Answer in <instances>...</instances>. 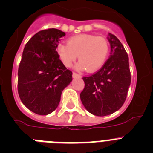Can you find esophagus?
Returning <instances> with one entry per match:
<instances>
[{"label": "esophagus", "instance_id": "esophagus-1", "mask_svg": "<svg viewBox=\"0 0 153 153\" xmlns=\"http://www.w3.org/2000/svg\"><path fill=\"white\" fill-rule=\"evenodd\" d=\"M72 76H73V78H81V77L79 74L76 73V72H73V73H72Z\"/></svg>", "mask_w": 153, "mask_h": 153}]
</instances>
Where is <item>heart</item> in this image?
<instances>
[{
	"mask_svg": "<svg viewBox=\"0 0 153 153\" xmlns=\"http://www.w3.org/2000/svg\"><path fill=\"white\" fill-rule=\"evenodd\" d=\"M109 51V42L105 38L81 34L70 38L67 44H59L56 52L64 65L70 67L78 55V67L89 72L97 71L105 63Z\"/></svg>",
	"mask_w": 153,
	"mask_h": 153,
	"instance_id": "1",
	"label": "heart"
}]
</instances>
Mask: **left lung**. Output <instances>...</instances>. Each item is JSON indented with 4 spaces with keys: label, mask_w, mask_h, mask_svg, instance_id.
Instances as JSON below:
<instances>
[{
    "label": "left lung",
    "mask_w": 153,
    "mask_h": 153,
    "mask_svg": "<svg viewBox=\"0 0 153 153\" xmlns=\"http://www.w3.org/2000/svg\"><path fill=\"white\" fill-rule=\"evenodd\" d=\"M110 44V56L102 68L84 77L85 88L80 94L85 109L97 116H105L122 106L131 85L129 59L119 40L112 34L107 37Z\"/></svg>",
    "instance_id": "obj_1"
}]
</instances>
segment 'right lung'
<instances>
[{
    "label": "right lung",
    "instance_id": "obj_1",
    "mask_svg": "<svg viewBox=\"0 0 153 153\" xmlns=\"http://www.w3.org/2000/svg\"><path fill=\"white\" fill-rule=\"evenodd\" d=\"M65 33L56 28L42 30L25 44L18 69V93L31 112L46 115L53 112L61 94L72 81V72L59 59L56 49Z\"/></svg>",
    "mask_w": 153,
    "mask_h": 153
}]
</instances>
